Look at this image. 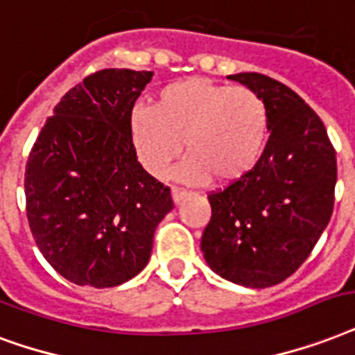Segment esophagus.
Here are the masks:
<instances>
[{
	"label": "esophagus",
	"instance_id": "34e87169",
	"mask_svg": "<svg viewBox=\"0 0 355 355\" xmlns=\"http://www.w3.org/2000/svg\"><path fill=\"white\" fill-rule=\"evenodd\" d=\"M171 196H173V201H175V205H180L184 197L188 196V191H184V189H178V188H173Z\"/></svg>",
	"mask_w": 355,
	"mask_h": 355
}]
</instances>
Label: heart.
Instances as JSON below:
<instances>
[{
  "label": "heart",
  "mask_w": 355,
  "mask_h": 355,
  "mask_svg": "<svg viewBox=\"0 0 355 355\" xmlns=\"http://www.w3.org/2000/svg\"><path fill=\"white\" fill-rule=\"evenodd\" d=\"M270 132L261 94L207 78H186L156 93L150 110L130 117L132 141L150 175L164 178L186 147V182L236 184L259 164Z\"/></svg>",
  "instance_id": "obj_1"
}]
</instances>
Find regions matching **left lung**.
I'll list each match as a JSON object with an SVG mask.
<instances>
[{
    "mask_svg": "<svg viewBox=\"0 0 355 355\" xmlns=\"http://www.w3.org/2000/svg\"><path fill=\"white\" fill-rule=\"evenodd\" d=\"M227 78L261 94L270 137L248 177L208 196L201 250L223 279L266 288L291 277L328 227L337 156L320 117L291 87L257 72Z\"/></svg>",
    "mask_w": 355,
    "mask_h": 355,
    "instance_id": "1",
    "label": "left lung"
}]
</instances>
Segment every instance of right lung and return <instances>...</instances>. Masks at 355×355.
Wrapping results in <instances>:
<instances>
[{
  "instance_id": "1",
  "label": "right lung",
  "mask_w": 355,
  "mask_h": 355,
  "mask_svg": "<svg viewBox=\"0 0 355 355\" xmlns=\"http://www.w3.org/2000/svg\"><path fill=\"white\" fill-rule=\"evenodd\" d=\"M153 72L105 69L53 107L26 166V210L40 253L70 283L117 286L147 266L171 189L137 162L130 117Z\"/></svg>"
}]
</instances>
